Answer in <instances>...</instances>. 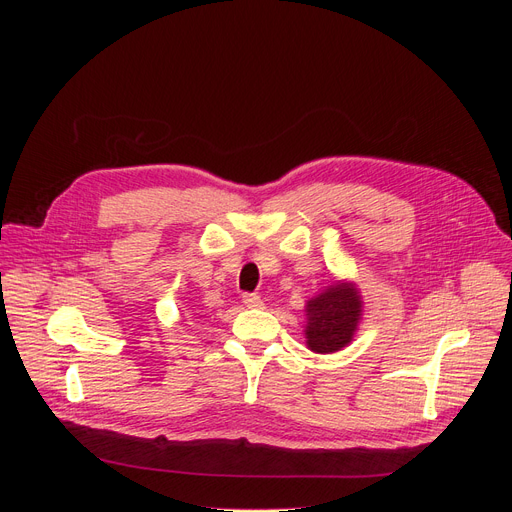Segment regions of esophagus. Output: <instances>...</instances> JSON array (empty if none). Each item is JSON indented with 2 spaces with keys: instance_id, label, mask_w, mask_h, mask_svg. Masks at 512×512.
Segmentation results:
<instances>
[{
  "instance_id": "obj_1",
  "label": "esophagus",
  "mask_w": 512,
  "mask_h": 512,
  "mask_svg": "<svg viewBox=\"0 0 512 512\" xmlns=\"http://www.w3.org/2000/svg\"><path fill=\"white\" fill-rule=\"evenodd\" d=\"M242 303H245L249 309H261L263 307L261 297H259V294H255V292H247L245 297H242Z\"/></svg>"
}]
</instances>
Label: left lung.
<instances>
[{"label": "left lung", "mask_w": 512, "mask_h": 512, "mask_svg": "<svg viewBox=\"0 0 512 512\" xmlns=\"http://www.w3.org/2000/svg\"><path fill=\"white\" fill-rule=\"evenodd\" d=\"M361 317V299L353 284H334L307 303V346L334 353L353 340Z\"/></svg>", "instance_id": "8db88e82"}]
</instances>
